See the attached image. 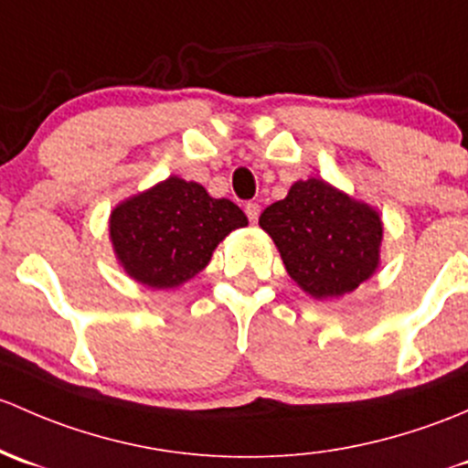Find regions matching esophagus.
<instances>
[{"mask_svg":"<svg viewBox=\"0 0 468 468\" xmlns=\"http://www.w3.org/2000/svg\"><path fill=\"white\" fill-rule=\"evenodd\" d=\"M245 214H248L250 223H257L259 214H261V205H259V202H248V205H245Z\"/></svg>","mask_w":468,"mask_h":468,"instance_id":"34e87169","label":"esophagus"}]
</instances>
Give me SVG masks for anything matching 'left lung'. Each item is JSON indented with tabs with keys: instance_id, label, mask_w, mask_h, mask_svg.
Masks as SVG:
<instances>
[{
	"instance_id": "1",
	"label": "left lung",
	"mask_w": 468,
	"mask_h": 468,
	"mask_svg": "<svg viewBox=\"0 0 468 468\" xmlns=\"http://www.w3.org/2000/svg\"><path fill=\"white\" fill-rule=\"evenodd\" d=\"M292 282L313 300L354 292L380 268L383 220L322 177L297 180L259 218Z\"/></svg>"
}]
</instances>
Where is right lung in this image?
<instances>
[{
    "label": "right lung",
    "mask_w": 468,
    "mask_h": 468,
    "mask_svg": "<svg viewBox=\"0 0 468 468\" xmlns=\"http://www.w3.org/2000/svg\"><path fill=\"white\" fill-rule=\"evenodd\" d=\"M248 216L228 198H211L198 182L168 176L122 200L108 220L117 263L137 283L155 291L194 279Z\"/></svg>",
    "instance_id": "add662e5"
}]
</instances>
